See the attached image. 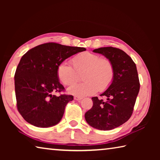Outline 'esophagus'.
I'll return each mask as SVG.
<instances>
[{"instance_id": "1", "label": "esophagus", "mask_w": 160, "mask_h": 160, "mask_svg": "<svg viewBox=\"0 0 160 160\" xmlns=\"http://www.w3.org/2000/svg\"><path fill=\"white\" fill-rule=\"evenodd\" d=\"M74 99H75V100H76V101H78V102H80V100H82V97H77V96H75V97H74Z\"/></svg>"}]
</instances>
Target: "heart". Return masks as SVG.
Here are the masks:
<instances>
[{
	"mask_svg": "<svg viewBox=\"0 0 160 160\" xmlns=\"http://www.w3.org/2000/svg\"><path fill=\"white\" fill-rule=\"evenodd\" d=\"M72 63L62 61L58 65L56 73L58 80L66 85H70L78 78L76 72H82L83 82L75 84L68 89V93L78 97L93 94L97 90L104 91L112 83L114 69L109 60L102 58L98 54L83 52L72 58ZM75 69L77 70H75Z\"/></svg>",
	"mask_w": 160,
	"mask_h": 160,
	"instance_id": "obj_1",
	"label": "heart"
}]
</instances>
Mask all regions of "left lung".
Returning a JSON list of instances; mask_svg holds the SVG:
<instances>
[{"instance_id":"obj_1","label":"left lung","mask_w":160,"mask_h":160,"mask_svg":"<svg viewBox=\"0 0 160 160\" xmlns=\"http://www.w3.org/2000/svg\"><path fill=\"white\" fill-rule=\"evenodd\" d=\"M109 60L114 69L112 83L100 96L106 99L92 98L93 106L85 114L89 125L101 131H109L122 125L132 115L140 90L137 68L123 51L113 47L93 50Z\"/></svg>"}]
</instances>
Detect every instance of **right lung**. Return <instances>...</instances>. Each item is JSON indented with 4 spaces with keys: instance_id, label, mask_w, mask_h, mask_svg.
<instances>
[{
    "instance_id": "add662e5",
    "label": "right lung",
    "mask_w": 160,
    "mask_h": 160,
    "mask_svg": "<svg viewBox=\"0 0 160 160\" xmlns=\"http://www.w3.org/2000/svg\"><path fill=\"white\" fill-rule=\"evenodd\" d=\"M86 51L83 47L46 43L29 50L15 74V90L18 112L34 126L48 128L60 122L72 95H54L64 90L56 73L58 65L66 58Z\"/></svg>"
}]
</instances>
